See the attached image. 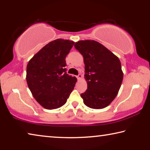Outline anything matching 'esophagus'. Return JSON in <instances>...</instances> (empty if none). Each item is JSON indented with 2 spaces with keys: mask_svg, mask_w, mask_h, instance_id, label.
Instances as JSON below:
<instances>
[{
  "mask_svg": "<svg viewBox=\"0 0 150 150\" xmlns=\"http://www.w3.org/2000/svg\"><path fill=\"white\" fill-rule=\"evenodd\" d=\"M82 75H81V74H79V75L77 76V79L78 80H81V79H82Z\"/></svg>",
  "mask_w": 150,
  "mask_h": 150,
  "instance_id": "esophagus-1",
  "label": "esophagus"
}]
</instances>
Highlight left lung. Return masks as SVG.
Wrapping results in <instances>:
<instances>
[{"label":"left lung","mask_w":150,"mask_h":150,"mask_svg":"<svg viewBox=\"0 0 150 150\" xmlns=\"http://www.w3.org/2000/svg\"><path fill=\"white\" fill-rule=\"evenodd\" d=\"M75 47L82 54L87 89L81 94L85 105L91 108L108 106L117 96L123 79L118 57L95 40H80Z\"/></svg>","instance_id":"left-lung-1"}]
</instances>
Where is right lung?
Returning a JSON list of instances; mask_svg holds the SVG:
<instances>
[{"instance_id": "obj_1", "label": "right lung", "mask_w": 150, "mask_h": 150, "mask_svg": "<svg viewBox=\"0 0 150 150\" xmlns=\"http://www.w3.org/2000/svg\"><path fill=\"white\" fill-rule=\"evenodd\" d=\"M69 40L48 43L30 59L26 67L27 84L33 96L45 109L64 105L74 89L77 78L67 74L65 57L74 45Z\"/></svg>"}]
</instances>
